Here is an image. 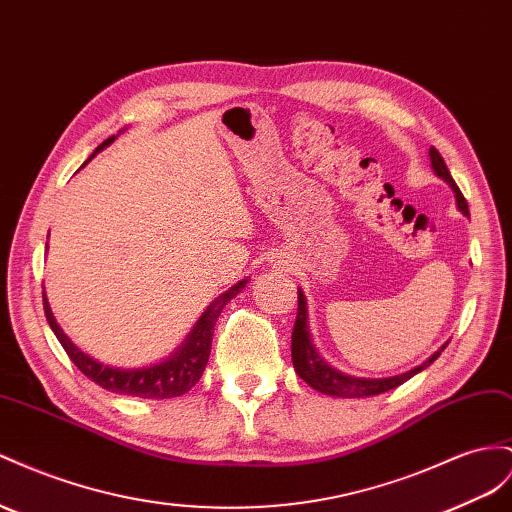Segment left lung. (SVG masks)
<instances>
[{"label": "left lung", "instance_id": "left-lung-1", "mask_svg": "<svg viewBox=\"0 0 512 512\" xmlns=\"http://www.w3.org/2000/svg\"><path fill=\"white\" fill-rule=\"evenodd\" d=\"M428 155H431V165L437 176L444 178V181L454 189V196H457V204L459 209L469 215L467 209V200L463 198L461 189L454 183V178L450 176L448 168L444 159L437 153V148L428 150ZM297 319H295V327H293V347H290V353H293V366L297 370V375L306 381L310 388L319 390L323 394L329 396H338V398H364V396H377L383 392H390L398 385H403L405 381H409L413 375H418L420 370H424L426 366H431L435 359L441 355V351H437L431 359H426V362L418 368H413L405 375H398V377H388V379H362V377H351V375H344V372L331 368L325 359L316 353L314 344L310 340V331H308V314H306V297L299 290L297 293Z\"/></svg>", "mask_w": 512, "mask_h": 512}]
</instances>
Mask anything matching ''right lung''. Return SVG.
<instances>
[{"label": "right lung", "instance_id": "obj_1", "mask_svg": "<svg viewBox=\"0 0 512 512\" xmlns=\"http://www.w3.org/2000/svg\"><path fill=\"white\" fill-rule=\"evenodd\" d=\"M114 140H116L114 135L107 137V140L99 148H96L94 153H99V150H103ZM90 157H94V155H90ZM245 284H247V280L234 284L230 290H226V293L213 303V306H209V310L202 314L198 325L193 327L187 342L168 359V362H161L157 366H148V368H135V370H120V368L99 364L96 359H92L90 355L77 349L75 344L68 340L62 327L55 323L45 293H43V306H45L47 323L51 325L55 338L60 340L66 355L71 357V362L81 372H84L90 381H94L96 385H101V388H105L109 392H116V394L159 400V398L183 396L200 381L202 372L206 368V362H209V355H211V340H213V327H215L217 316L224 310V306L232 297H237L241 293Z\"/></svg>", "mask_w": 512, "mask_h": 512}]
</instances>
